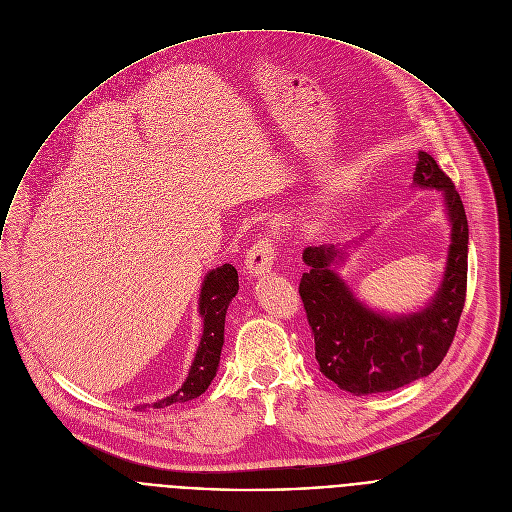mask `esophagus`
<instances>
[{
	"label": "esophagus",
	"instance_id": "34e87169",
	"mask_svg": "<svg viewBox=\"0 0 512 512\" xmlns=\"http://www.w3.org/2000/svg\"><path fill=\"white\" fill-rule=\"evenodd\" d=\"M275 259V245L271 237H259L245 255V271L249 275H265L271 271Z\"/></svg>",
	"mask_w": 512,
	"mask_h": 512
}]
</instances>
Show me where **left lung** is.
Here are the masks:
<instances>
[{
  "mask_svg": "<svg viewBox=\"0 0 512 512\" xmlns=\"http://www.w3.org/2000/svg\"><path fill=\"white\" fill-rule=\"evenodd\" d=\"M413 184L442 190L452 223L444 281L423 310L385 316L358 302L334 269L346 257L344 249L320 245L306 247L302 255L308 271L300 281V298L320 371L354 395L395 391L433 373L450 350L464 310L468 218L462 198L427 152L417 154Z\"/></svg>",
  "mask_w": 512,
  "mask_h": 512,
  "instance_id": "left-lung-1",
  "label": "left lung"
}]
</instances>
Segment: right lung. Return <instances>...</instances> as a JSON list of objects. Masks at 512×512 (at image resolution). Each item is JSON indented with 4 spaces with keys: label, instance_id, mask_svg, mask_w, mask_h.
<instances>
[{
    "label": "right lung",
    "instance_id": "obj_1",
    "mask_svg": "<svg viewBox=\"0 0 512 512\" xmlns=\"http://www.w3.org/2000/svg\"><path fill=\"white\" fill-rule=\"evenodd\" d=\"M239 291V273L233 265L225 263L221 267L212 269L202 283L200 289V316L204 320L202 338L194 356V362L190 367V373L184 381V385L170 397L156 401V403H145L137 409H162L172 403H186L190 399L200 397L210 381L216 377L218 360H221V350L225 342V316L229 310L231 300L237 296Z\"/></svg>",
    "mask_w": 512,
    "mask_h": 512
}]
</instances>
